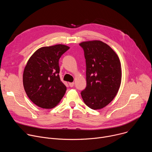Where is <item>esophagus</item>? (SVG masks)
<instances>
[{
    "instance_id": "34e87169",
    "label": "esophagus",
    "mask_w": 152,
    "mask_h": 152,
    "mask_svg": "<svg viewBox=\"0 0 152 152\" xmlns=\"http://www.w3.org/2000/svg\"><path fill=\"white\" fill-rule=\"evenodd\" d=\"M74 84H75L74 82H70V83H69V86H70V87H73V86H74Z\"/></svg>"
}]
</instances>
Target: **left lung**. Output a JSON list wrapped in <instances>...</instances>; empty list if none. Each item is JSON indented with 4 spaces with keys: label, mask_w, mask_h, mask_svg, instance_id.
Returning <instances> with one entry per match:
<instances>
[{
    "label": "left lung",
    "mask_w": 152,
    "mask_h": 152,
    "mask_svg": "<svg viewBox=\"0 0 152 152\" xmlns=\"http://www.w3.org/2000/svg\"><path fill=\"white\" fill-rule=\"evenodd\" d=\"M84 51L86 86L82 91L84 103L92 110H100L115 97L121 80L120 59L112 48L101 41L79 44Z\"/></svg>",
    "instance_id": "8db88e82"
}]
</instances>
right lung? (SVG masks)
I'll use <instances>...</instances> for the list:
<instances>
[{
	"label": "right lung",
	"instance_id": "add662e5",
	"mask_svg": "<svg viewBox=\"0 0 152 152\" xmlns=\"http://www.w3.org/2000/svg\"><path fill=\"white\" fill-rule=\"evenodd\" d=\"M70 49L57 45L38 49L25 68L23 82L29 99L38 106L51 109L66 93L67 88L59 77V59Z\"/></svg>",
	"mask_w": 152,
	"mask_h": 152
}]
</instances>
